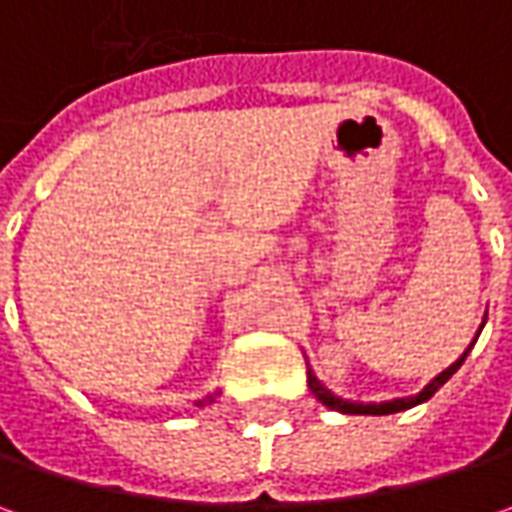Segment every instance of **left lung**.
<instances>
[{"mask_svg": "<svg viewBox=\"0 0 512 512\" xmlns=\"http://www.w3.org/2000/svg\"><path fill=\"white\" fill-rule=\"evenodd\" d=\"M470 347H473V344H470ZM470 347H467L462 356L450 364L447 370H442V373H439L433 382L427 384L419 396H407V399H393V402H382V404H353V402H342V399H336L333 393H327L325 387L316 382V376H313V373L307 376V382H310V390L316 393V399L325 404V407H330V410L350 413V416H353V413H356V416H387V413H399V410H407V407H416V404L427 402V399H430V396H433V393H436V390H439V387H442V384L447 382V379H450V376H453L459 367H462V362L467 359V353H470Z\"/></svg>", "mask_w": 512, "mask_h": 512, "instance_id": "8db88e82", "label": "left lung"}]
</instances>
